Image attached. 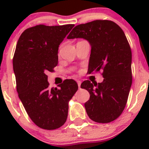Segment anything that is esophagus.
Returning <instances> with one entry per match:
<instances>
[{
    "instance_id": "34e87169",
    "label": "esophagus",
    "mask_w": 149,
    "mask_h": 149,
    "mask_svg": "<svg viewBox=\"0 0 149 149\" xmlns=\"http://www.w3.org/2000/svg\"><path fill=\"white\" fill-rule=\"evenodd\" d=\"M77 85H78L79 88H80V86H81V81H80V80H77Z\"/></svg>"
}]
</instances>
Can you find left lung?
<instances>
[{
  "instance_id": "left-lung-1",
  "label": "left lung",
  "mask_w": 149,
  "mask_h": 149,
  "mask_svg": "<svg viewBox=\"0 0 149 149\" xmlns=\"http://www.w3.org/2000/svg\"><path fill=\"white\" fill-rule=\"evenodd\" d=\"M83 38L91 45L89 73L102 71V83L85 81L81 87L90 98L84 104L88 116L98 123H109L122 114L132 84L130 45L120 27L109 20H95L73 28L67 39Z\"/></svg>"
}]
</instances>
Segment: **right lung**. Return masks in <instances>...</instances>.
Instances as JSON below:
<instances>
[{
	"instance_id": "1",
	"label": "right lung",
	"mask_w": 149,
	"mask_h": 149,
	"mask_svg": "<svg viewBox=\"0 0 149 149\" xmlns=\"http://www.w3.org/2000/svg\"><path fill=\"white\" fill-rule=\"evenodd\" d=\"M74 26L30 27L22 33L15 48L13 64L18 97L31 120L45 130L64 125L68 101L78 89L72 79L65 80L59 89H51L46 74L57 65L59 45Z\"/></svg>"
}]
</instances>
